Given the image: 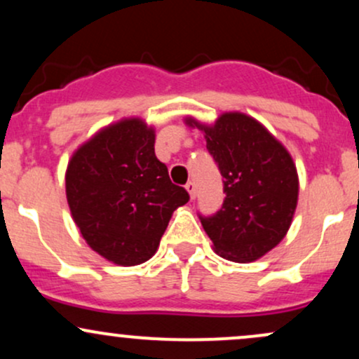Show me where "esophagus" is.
Instances as JSON below:
<instances>
[{"label": "esophagus", "mask_w": 359, "mask_h": 359, "mask_svg": "<svg viewBox=\"0 0 359 359\" xmlns=\"http://www.w3.org/2000/svg\"><path fill=\"white\" fill-rule=\"evenodd\" d=\"M185 189H187V192H189V196H191V199H196V196H197L196 184H194V182H187V184H185Z\"/></svg>", "instance_id": "1"}]
</instances>
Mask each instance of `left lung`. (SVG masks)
Listing matches in <instances>:
<instances>
[{"mask_svg": "<svg viewBox=\"0 0 359 359\" xmlns=\"http://www.w3.org/2000/svg\"><path fill=\"white\" fill-rule=\"evenodd\" d=\"M205 133L217 163L224 201L212 216H201L214 251L236 263L255 262L283 240L297 208L299 177L285 147L257 119L224 113L212 126L185 119Z\"/></svg>", "mask_w": 359, "mask_h": 359, "instance_id": "8db88e82", "label": "left lung"}]
</instances>
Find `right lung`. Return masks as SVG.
I'll use <instances>...</instances> for the list:
<instances>
[{"label":"right lung","mask_w":359,"mask_h":359,"mask_svg":"<svg viewBox=\"0 0 359 359\" xmlns=\"http://www.w3.org/2000/svg\"><path fill=\"white\" fill-rule=\"evenodd\" d=\"M74 222L108 262L133 266L155 255L172 212L189 201L155 155V131L121 119L77 148L65 172Z\"/></svg>","instance_id":"1"}]
</instances>
